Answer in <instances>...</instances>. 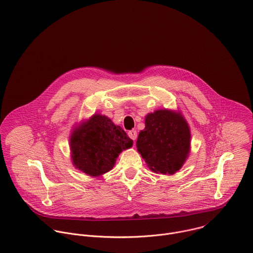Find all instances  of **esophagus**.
I'll list each match as a JSON object with an SVG mask.
<instances>
[{
  "label": "esophagus",
  "mask_w": 253,
  "mask_h": 253,
  "mask_svg": "<svg viewBox=\"0 0 253 253\" xmlns=\"http://www.w3.org/2000/svg\"><path fill=\"white\" fill-rule=\"evenodd\" d=\"M128 136L134 141L135 139H136V137H137V132H136V130L135 129H132V130H130V131H128Z\"/></svg>",
  "instance_id": "obj_1"
}]
</instances>
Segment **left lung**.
Wrapping results in <instances>:
<instances>
[{
  "mask_svg": "<svg viewBox=\"0 0 253 253\" xmlns=\"http://www.w3.org/2000/svg\"><path fill=\"white\" fill-rule=\"evenodd\" d=\"M145 127L139 131L136 147L148 169L172 175L190 153V128L177 111L163 109L145 116Z\"/></svg>",
  "mask_w": 253,
  "mask_h": 253,
  "instance_id": "obj_1",
  "label": "left lung"
}]
</instances>
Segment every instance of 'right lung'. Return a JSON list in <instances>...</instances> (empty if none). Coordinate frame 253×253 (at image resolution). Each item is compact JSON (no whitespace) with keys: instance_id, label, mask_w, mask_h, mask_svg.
I'll use <instances>...</instances> for the list:
<instances>
[{"instance_id":"right-lung-1","label":"right lung","mask_w":253,"mask_h":253,"mask_svg":"<svg viewBox=\"0 0 253 253\" xmlns=\"http://www.w3.org/2000/svg\"><path fill=\"white\" fill-rule=\"evenodd\" d=\"M132 144L133 140L110 118L94 114L73 128L71 160L76 169L96 177L113 169L119 155Z\"/></svg>"}]
</instances>
